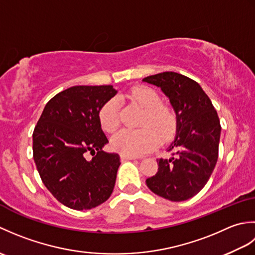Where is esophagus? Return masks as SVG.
Masks as SVG:
<instances>
[{
  "mask_svg": "<svg viewBox=\"0 0 255 255\" xmlns=\"http://www.w3.org/2000/svg\"><path fill=\"white\" fill-rule=\"evenodd\" d=\"M121 158H122V160H136V159H138L137 156H134V155L124 154V153L121 155Z\"/></svg>",
  "mask_w": 255,
  "mask_h": 255,
  "instance_id": "34e87169",
  "label": "esophagus"
}]
</instances>
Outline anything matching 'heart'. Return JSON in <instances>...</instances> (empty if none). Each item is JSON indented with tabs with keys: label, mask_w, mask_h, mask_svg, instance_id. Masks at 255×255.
<instances>
[{
	"label": "heart",
	"mask_w": 255,
	"mask_h": 255,
	"mask_svg": "<svg viewBox=\"0 0 255 255\" xmlns=\"http://www.w3.org/2000/svg\"><path fill=\"white\" fill-rule=\"evenodd\" d=\"M130 99L145 111L141 129H123L112 139L113 148L124 154L140 155L158 147L161 141H169L176 132L177 122L174 111L161 105V99L154 90L138 86L130 93ZM102 128L107 132L115 131L119 125L116 100L108 101L100 112Z\"/></svg>",
	"instance_id": "b5f03b06"
}]
</instances>
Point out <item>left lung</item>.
Returning a JSON list of instances; mask_svg holds the SVG:
<instances>
[{"label": "left lung", "instance_id": "1", "mask_svg": "<svg viewBox=\"0 0 255 255\" xmlns=\"http://www.w3.org/2000/svg\"><path fill=\"white\" fill-rule=\"evenodd\" d=\"M170 100L176 115V134L170 159H159L156 174L145 180L154 194L183 202L200 192L218 160L220 122L211 101L200 85L185 75L162 72L144 78Z\"/></svg>", "mask_w": 255, "mask_h": 255}]
</instances>
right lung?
I'll use <instances>...</instances> for the list:
<instances>
[{
	"instance_id": "add662e5",
	"label": "right lung",
	"mask_w": 255,
	"mask_h": 255,
	"mask_svg": "<svg viewBox=\"0 0 255 255\" xmlns=\"http://www.w3.org/2000/svg\"><path fill=\"white\" fill-rule=\"evenodd\" d=\"M116 93L112 85L72 86L47 103L35 127L32 152L41 181L71 209H92L113 193L121 158L102 150L108 140L100 112Z\"/></svg>"
}]
</instances>
